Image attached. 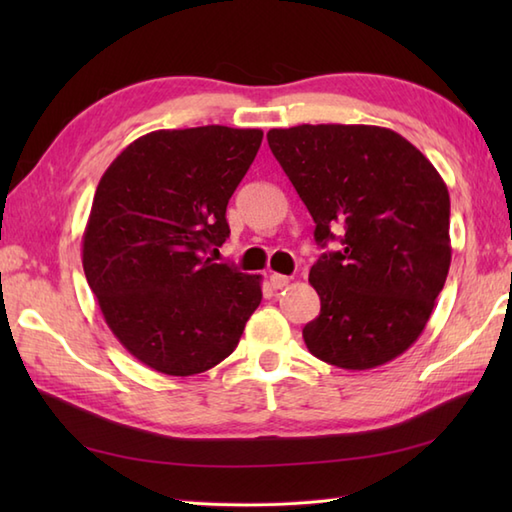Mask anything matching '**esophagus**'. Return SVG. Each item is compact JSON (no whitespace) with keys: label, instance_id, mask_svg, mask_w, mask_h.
Here are the masks:
<instances>
[{"label":"esophagus","instance_id":"esophagus-1","mask_svg":"<svg viewBox=\"0 0 512 512\" xmlns=\"http://www.w3.org/2000/svg\"><path fill=\"white\" fill-rule=\"evenodd\" d=\"M270 286H273L275 290H281V288H286L288 284H290V277H286V275H277V273H273L270 275Z\"/></svg>","mask_w":512,"mask_h":512}]
</instances>
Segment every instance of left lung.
Instances as JSON below:
<instances>
[{"label": "left lung", "instance_id": "obj_1", "mask_svg": "<svg viewBox=\"0 0 512 512\" xmlns=\"http://www.w3.org/2000/svg\"><path fill=\"white\" fill-rule=\"evenodd\" d=\"M314 239L341 250L310 268L321 299L303 341L321 361L372 369L418 341L451 266L447 184L407 138L376 125L270 129Z\"/></svg>", "mask_w": 512, "mask_h": 512}]
</instances>
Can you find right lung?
<instances>
[{
    "label": "right lung",
    "mask_w": 512,
    "mask_h": 512,
    "mask_svg": "<svg viewBox=\"0 0 512 512\" xmlns=\"http://www.w3.org/2000/svg\"><path fill=\"white\" fill-rule=\"evenodd\" d=\"M262 129H158L125 147L96 187L83 270L105 323L140 363L193 376L231 356L262 277L206 257L226 242V204Z\"/></svg>",
    "instance_id": "obj_1"
}]
</instances>
